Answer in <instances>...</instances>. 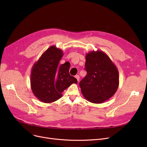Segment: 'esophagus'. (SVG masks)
Instances as JSON below:
<instances>
[{
  "label": "esophagus",
  "mask_w": 147,
  "mask_h": 147,
  "mask_svg": "<svg viewBox=\"0 0 147 147\" xmlns=\"http://www.w3.org/2000/svg\"><path fill=\"white\" fill-rule=\"evenodd\" d=\"M75 78H76L77 80H78V81L79 82V79H80V76H79V75H76V76H75Z\"/></svg>",
  "instance_id": "34e87169"
}]
</instances>
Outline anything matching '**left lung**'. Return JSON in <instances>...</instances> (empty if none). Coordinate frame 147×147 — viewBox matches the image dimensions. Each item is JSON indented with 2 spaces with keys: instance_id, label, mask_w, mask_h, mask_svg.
<instances>
[{
  "instance_id": "obj_1",
  "label": "left lung",
  "mask_w": 147,
  "mask_h": 147,
  "mask_svg": "<svg viewBox=\"0 0 147 147\" xmlns=\"http://www.w3.org/2000/svg\"><path fill=\"white\" fill-rule=\"evenodd\" d=\"M86 76L80 83L82 95L87 101L101 104L113 96L119 84V74L115 65L102 51L86 53Z\"/></svg>"
}]
</instances>
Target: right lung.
I'll return each instance as SVG.
<instances>
[{
  "mask_svg": "<svg viewBox=\"0 0 147 147\" xmlns=\"http://www.w3.org/2000/svg\"><path fill=\"white\" fill-rule=\"evenodd\" d=\"M64 55L61 49L51 46L34 64L31 71L30 84L34 95L42 102L57 101L62 92L78 80L69 75V64L58 65Z\"/></svg>",
  "mask_w": 147,
  "mask_h": 147,
  "instance_id": "obj_1",
  "label": "right lung"
}]
</instances>
